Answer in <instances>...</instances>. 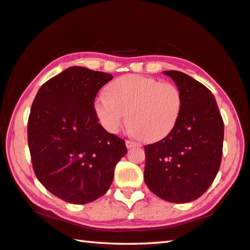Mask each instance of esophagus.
<instances>
[{
  "label": "esophagus",
  "instance_id": "34e87169",
  "mask_svg": "<svg viewBox=\"0 0 250 250\" xmlns=\"http://www.w3.org/2000/svg\"><path fill=\"white\" fill-rule=\"evenodd\" d=\"M125 146H126V148H128V149L133 148V146H139V145L136 144V142L130 141V140H126V141H125Z\"/></svg>",
  "mask_w": 250,
  "mask_h": 250
}]
</instances>
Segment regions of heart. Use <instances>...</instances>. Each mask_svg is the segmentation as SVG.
<instances>
[{
  "label": "heart",
  "mask_w": 250,
  "mask_h": 250,
  "mask_svg": "<svg viewBox=\"0 0 250 250\" xmlns=\"http://www.w3.org/2000/svg\"><path fill=\"white\" fill-rule=\"evenodd\" d=\"M94 113L110 133L119 132L128 121L132 136L159 141L169 136L178 124L182 94L172 83L128 74L116 79L94 100Z\"/></svg>",
  "instance_id": "b5f03b06"
}]
</instances>
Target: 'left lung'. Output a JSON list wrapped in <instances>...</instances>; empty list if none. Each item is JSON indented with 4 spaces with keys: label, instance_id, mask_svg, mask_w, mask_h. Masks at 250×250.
Wrapping results in <instances>:
<instances>
[{
    "label": "left lung",
    "instance_id": "1",
    "mask_svg": "<svg viewBox=\"0 0 250 250\" xmlns=\"http://www.w3.org/2000/svg\"><path fill=\"white\" fill-rule=\"evenodd\" d=\"M182 94L172 132L145 146V182L169 203L196 200L215 180L223 156L224 122L210 90L179 71H164Z\"/></svg>",
    "mask_w": 250,
    "mask_h": 250
}]
</instances>
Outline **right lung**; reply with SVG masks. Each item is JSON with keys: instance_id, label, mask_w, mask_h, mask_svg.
Segmentation results:
<instances>
[{"instance_id": "1", "label": "right lung", "mask_w": 250, "mask_h": 250, "mask_svg": "<svg viewBox=\"0 0 250 250\" xmlns=\"http://www.w3.org/2000/svg\"><path fill=\"white\" fill-rule=\"evenodd\" d=\"M112 75L71 66L46 81L31 108L27 142L35 176L51 193L83 205L108 191L125 141L94 113L98 91Z\"/></svg>"}]
</instances>
